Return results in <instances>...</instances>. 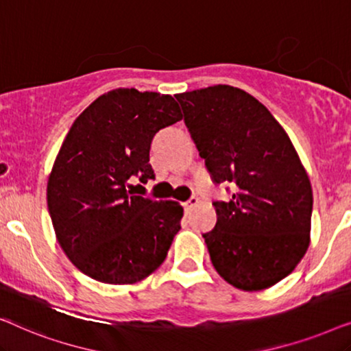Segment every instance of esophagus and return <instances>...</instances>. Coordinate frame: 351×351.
<instances>
[{
    "instance_id": "esophagus-1",
    "label": "esophagus",
    "mask_w": 351,
    "mask_h": 351,
    "mask_svg": "<svg viewBox=\"0 0 351 351\" xmlns=\"http://www.w3.org/2000/svg\"><path fill=\"white\" fill-rule=\"evenodd\" d=\"M198 203H199V199L196 198V196H191L190 199H186L184 203V208H185V210H190V209H193Z\"/></svg>"
}]
</instances>
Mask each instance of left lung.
Returning <instances> with one entry per match:
<instances>
[{"mask_svg": "<svg viewBox=\"0 0 351 351\" xmlns=\"http://www.w3.org/2000/svg\"><path fill=\"white\" fill-rule=\"evenodd\" d=\"M215 184L217 223L203 238L220 276L243 291L286 278L310 244L313 193L291 138L251 94L219 84L176 95Z\"/></svg>", "mask_w": 351, "mask_h": 351, "instance_id": "obj_1", "label": "left lung"}]
</instances>
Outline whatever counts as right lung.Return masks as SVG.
Returning <instances> with one entry per match:
<instances>
[{"mask_svg":"<svg viewBox=\"0 0 351 351\" xmlns=\"http://www.w3.org/2000/svg\"><path fill=\"white\" fill-rule=\"evenodd\" d=\"M180 119L171 95L121 88L71 124L47 182V209L60 247L93 280L132 285L166 258L184 208L134 195L129 180L155 177L153 137Z\"/></svg>","mask_w":351,"mask_h":351,"instance_id":"1","label":"right lung"}]
</instances>
